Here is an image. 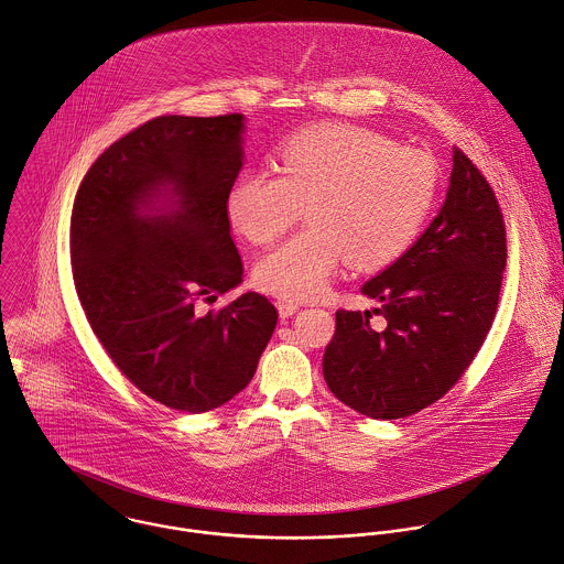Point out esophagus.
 Instances as JSON below:
<instances>
[{"label":"esophagus","instance_id":"34e87169","mask_svg":"<svg viewBox=\"0 0 564 564\" xmlns=\"http://www.w3.org/2000/svg\"><path fill=\"white\" fill-rule=\"evenodd\" d=\"M276 307H279V314H281L283 318H288V316H292V314L299 312L301 303L290 301V299H279V301H276Z\"/></svg>","mask_w":564,"mask_h":564}]
</instances>
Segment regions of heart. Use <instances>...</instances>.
<instances>
[{
    "label": "heart",
    "instance_id": "obj_1",
    "mask_svg": "<svg viewBox=\"0 0 564 564\" xmlns=\"http://www.w3.org/2000/svg\"><path fill=\"white\" fill-rule=\"evenodd\" d=\"M436 193L430 154L367 128L318 123L283 143L279 174L243 170L226 195V215L246 239L265 246L307 206L310 226L265 254L254 279L272 294L312 299L345 259L356 270L397 261L427 221Z\"/></svg>",
    "mask_w": 564,
    "mask_h": 564
}]
</instances>
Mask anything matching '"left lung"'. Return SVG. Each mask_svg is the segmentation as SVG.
<instances>
[{
    "instance_id": "8db88e82",
    "label": "left lung",
    "mask_w": 564,
    "mask_h": 564,
    "mask_svg": "<svg viewBox=\"0 0 564 564\" xmlns=\"http://www.w3.org/2000/svg\"><path fill=\"white\" fill-rule=\"evenodd\" d=\"M445 204L421 239L362 285L371 312H336L323 354L332 394L362 416L394 421L443 399L471 365L496 316L507 265L505 219L489 181L452 148Z\"/></svg>"
}]
</instances>
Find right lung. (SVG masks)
Listing matches in <instances>:
<instances>
[{"label":"right lung","mask_w":564,"mask_h":564,"mask_svg":"<svg viewBox=\"0 0 564 564\" xmlns=\"http://www.w3.org/2000/svg\"><path fill=\"white\" fill-rule=\"evenodd\" d=\"M241 134L239 112L150 119L97 156L70 217L73 281L95 336L139 392L187 414L252 381L279 318L257 292L204 312L243 281L226 215Z\"/></svg>","instance_id":"add662e5"}]
</instances>
